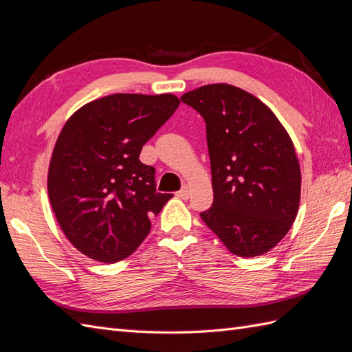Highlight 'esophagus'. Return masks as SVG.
<instances>
[{"label": "esophagus", "mask_w": 352, "mask_h": 352, "mask_svg": "<svg viewBox=\"0 0 352 352\" xmlns=\"http://www.w3.org/2000/svg\"><path fill=\"white\" fill-rule=\"evenodd\" d=\"M179 198H182V199H188L189 198V188L188 186H184L182 189L179 190V192L176 194Z\"/></svg>", "instance_id": "34e87169"}]
</instances>
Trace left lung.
<instances>
[{
	"instance_id": "obj_1",
	"label": "left lung",
	"mask_w": 352,
	"mask_h": 352,
	"mask_svg": "<svg viewBox=\"0 0 352 352\" xmlns=\"http://www.w3.org/2000/svg\"><path fill=\"white\" fill-rule=\"evenodd\" d=\"M207 123L214 201L201 219L239 257L273 250L301 199V167L289 133L252 94L211 83L180 97Z\"/></svg>"
}]
</instances>
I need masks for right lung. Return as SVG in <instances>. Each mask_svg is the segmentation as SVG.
<instances>
[{"instance_id":"add662e5","label":"right lung","mask_w":352,"mask_h":352,"mask_svg":"<svg viewBox=\"0 0 352 352\" xmlns=\"http://www.w3.org/2000/svg\"><path fill=\"white\" fill-rule=\"evenodd\" d=\"M179 102L173 94H113L82 105L63 126L48 167L50 204L87 257H129L173 197L155 192V170L140 154Z\"/></svg>"}]
</instances>
